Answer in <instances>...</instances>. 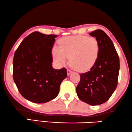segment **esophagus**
<instances>
[{
    "mask_svg": "<svg viewBox=\"0 0 132 132\" xmlns=\"http://www.w3.org/2000/svg\"><path fill=\"white\" fill-rule=\"evenodd\" d=\"M72 71H71L70 70H68H68H67V75H68V76H70V74L72 73Z\"/></svg>",
    "mask_w": 132,
    "mask_h": 132,
    "instance_id": "obj_1",
    "label": "esophagus"
}]
</instances>
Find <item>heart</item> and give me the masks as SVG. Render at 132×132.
<instances>
[{
    "instance_id": "1",
    "label": "heart",
    "mask_w": 132,
    "mask_h": 132,
    "mask_svg": "<svg viewBox=\"0 0 132 132\" xmlns=\"http://www.w3.org/2000/svg\"><path fill=\"white\" fill-rule=\"evenodd\" d=\"M60 47L55 46L52 55L55 61L60 64L70 63L79 71H86L92 68L98 60L100 46L95 37L74 36L63 37L59 40Z\"/></svg>"
}]
</instances>
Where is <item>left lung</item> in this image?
<instances>
[{
    "label": "left lung",
    "instance_id": "1",
    "mask_svg": "<svg viewBox=\"0 0 132 132\" xmlns=\"http://www.w3.org/2000/svg\"><path fill=\"white\" fill-rule=\"evenodd\" d=\"M89 35L96 37L100 52L93 67L80 74L76 92L80 100L91 105H98L107 101L117 87L120 61L113 43L103 30H96Z\"/></svg>",
    "mask_w": 132,
    "mask_h": 132
}]
</instances>
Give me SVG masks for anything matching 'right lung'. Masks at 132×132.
<instances>
[{"label": "right lung", "mask_w": 132, "mask_h": 132, "mask_svg": "<svg viewBox=\"0 0 132 132\" xmlns=\"http://www.w3.org/2000/svg\"><path fill=\"white\" fill-rule=\"evenodd\" d=\"M55 34L38 31L30 34L20 43L13 60V77L20 93L34 103L43 104L58 96L67 70L52 67Z\"/></svg>", "instance_id": "add662e5"}]
</instances>
